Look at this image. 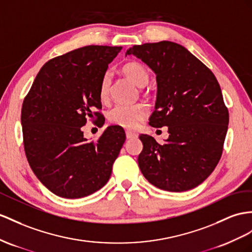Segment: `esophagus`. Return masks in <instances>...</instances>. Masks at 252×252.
<instances>
[{
	"instance_id": "1",
	"label": "esophagus",
	"mask_w": 252,
	"mask_h": 252,
	"mask_svg": "<svg viewBox=\"0 0 252 252\" xmlns=\"http://www.w3.org/2000/svg\"><path fill=\"white\" fill-rule=\"evenodd\" d=\"M126 138H127V139L134 138V137H136V136H137V134H136V133L131 132V131H126Z\"/></svg>"
}]
</instances>
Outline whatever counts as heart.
<instances>
[{
	"label": "heart",
	"mask_w": 252,
	"mask_h": 252,
	"mask_svg": "<svg viewBox=\"0 0 252 252\" xmlns=\"http://www.w3.org/2000/svg\"><path fill=\"white\" fill-rule=\"evenodd\" d=\"M125 74L138 87L146 86L149 82V72L147 68L137 62L126 63L124 68ZM112 83V73L109 71L102 75L99 87V94L102 100L107 98ZM148 115V107L143 103L137 104H116L108 112V120L114 125L125 128H136Z\"/></svg>",
	"instance_id": "1"
}]
</instances>
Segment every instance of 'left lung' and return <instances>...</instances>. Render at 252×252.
Returning a JSON list of instances; mask_svg holds the SVG:
<instances>
[{"instance_id":"1","label":"left lung","mask_w":252,"mask_h":252,"mask_svg":"<svg viewBox=\"0 0 252 252\" xmlns=\"http://www.w3.org/2000/svg\"><path fill=\"white\" fill-rule=\"evenodd\" d=\"M134 55L157 74L156 111L149 125L168 126L164 144L141 134L138 166L152 185L168 191L196 188L221 158L229 112L212 71L188 49L171 41L133 46Z\"/></svg>"}]
</instances>
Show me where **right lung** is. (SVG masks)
I'll use <instances>...</instances> for the list:
<instances>
[{
    "label": "right lung",
    "mask_w": 252,
    "mask_h": 252,
    "mask_svg": "<svg viewBox=\"0 0 252 252\" xmlns=\"http://www.w3.org/2000/svg\"><path fill=\"white\" fill-rule=\"evenodd\" d=\"M121 47L87 46L46 63L21 109L25 156L38 180L55 195L76 199L104 186L126 140L111 126L95 141L82 132L87 118L101 117L100 81Z\"/></svg>",
    "instance_id": "1"
}]
</instances>
